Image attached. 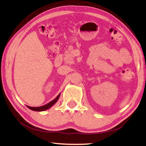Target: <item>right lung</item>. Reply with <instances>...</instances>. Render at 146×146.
<instances>
[{"label": "right lung", "instance_id": "add662e5", "mask_svg": "<svg viewBox=\"0 0 146 146\" xmlns=\"http://www.w3.org/2000/svg\"><path fill=\"white\" fill-rule=\"evenodd\" d=\"M60 93L59 94L55 99L53 100L52 101H51V102H49L46 105L40 106V107H30V106H27V107H28L29 109H30V110H31L32 111H43L48 110V109L50 108L51 106H53L54 104H55L57 102V100H58L59 97H60Z\"/></svg>", "mask_w": 146, "mask_h": 146}]
</instances>
